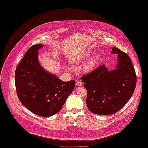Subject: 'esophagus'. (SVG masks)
I'll list each match as a JSON object with an SVG mask.
<instances>
[{
    "label": "esophagus",
    "instance_id": "34e87169",
    "mask_svg": "<svg viewBox=\"0 0 148 148\" xmlns=\"http://www.w3.org/2000/svg\"><path fill=\"white\" fill-rule=\"evenodd\" d=\"M76 85L77 86H82V82L81 81H79L78 80L77 82H76Z\"/></svg>",
    "mask_w": 148,
    "mask_h": 148
}]
</instances>
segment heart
<instances>
[{
    "instance_id": "b5f03b06",
    "label": "heart",
    "mask_w": 148,
    "mask_h": 148,
    "mask_svg": "<svg viewBox=\"0 0 148 148\" xmlns=\"http://www.w3.org/2000/svg\"><path fill=\"white\" fill-rule=\"evenodd\" d=\"M90 54H86L83 57L82 60H88V59H89L90 58ZM98 56H97L92 58L89 60V62L85 65V70L87 71H92L95 68V66H96L98 62Z\"/></svg>"
}]
</instances>
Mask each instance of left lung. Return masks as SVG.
<instances>
[{"label": "left lung", "instance_id": "1", "mask_svg": "<svg viewBox=\"0 0 148 148\" xmlns=\"http://www.w3.org/2000/svg\"><path fill=\"white\" fill-rule=\"evenodd\" d=\"M112 53L118 55L114 69L108 71L102 65L82 77L87 90V106L98 115L118 112L132 97L136 86V76L130 58L116 47H113Z\"/></svg>", "mask_w": 148, "mask_h": 148}]
</instances>
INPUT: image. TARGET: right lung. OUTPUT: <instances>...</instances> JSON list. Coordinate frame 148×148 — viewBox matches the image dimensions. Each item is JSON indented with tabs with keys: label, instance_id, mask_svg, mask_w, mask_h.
Segmentation results:
<instances>
[{
	"label": "right lung",
	"instance_id": "1",
	"mask_svg": "<svg viewBox=\"0 0 148 148\" xmlns=\"http://www.w3.org/2000/svg\"><path fill=\"white\" fill-rule=\"evenodd\" d=\"M43 47L36 44L28 50L16 68L15 82L21 104L37 115L48 117L62 109L75 82H63L42 68L38 50Z\"/></svg>",
	"mask_w": 148,
	"mask_h": 148
}]
</instances>
